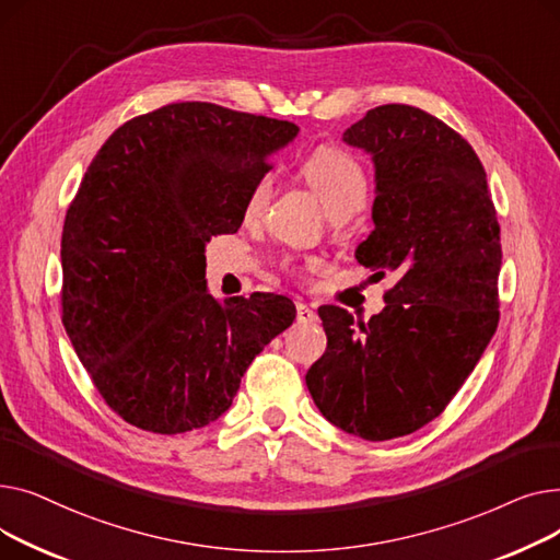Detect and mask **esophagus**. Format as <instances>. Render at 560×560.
<instances>
[{
	"label": "esophagus",
	"instance_id": "obj_1",
	"mask_svg": "<svg viewBox=\"0 0 560 560\" xmlns=\"http://www.w3.org/2000/svg\"><path fill=\"white\" fill-rule=\"evenodd\" d=\"M315 319H317L315 308L304 304V302H298V322H300V325H313Z\"/></svg>",
	"mask_w": 560,
	"mask_h": 560
}]
</instances>
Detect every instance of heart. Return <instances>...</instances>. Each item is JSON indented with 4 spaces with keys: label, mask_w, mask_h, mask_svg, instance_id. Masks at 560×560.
<instances>
[{
    "label": "heart",
    "mask_w": 560,
    "mask_h": 560,
    "mask_svg": "<svg viewBox=\"0 0 560 560\" xmlns=\"http://www.w3.org/2000/svg\"><path fill=\"white\" fill-rule=\"evenodd\" d=\"M302 176L313 195L319 199V203L325 206L329 218H351L363 209L370 195V182L361 163L347 152L336 150V147H322V150H317L302 165ZM272 190L275 182L270 174L260 176L252 186L245 201V215L249 220L258 218L268 209Z\"/></svg>",
    "instance_id": "b5f03b06"
}]
</instances>
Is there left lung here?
Returning a JSON list of instances; mask_svg holds the SVG:
<instances>
[{
    "label": "left lung",
    "instance_id": "obj_1",
    "mask_svg": "<svg viewBox=\"0 0 560 560\" xmlns=\"http://www.w3.org/2000/svg\"><path fill=\"white\" fill-rule=\"evenodd\" d=\"M342 140L374 165V229L357 260L397 283L368 322L340 306L317 311L327 351L306 386L331 424L378 443L443 413L483 357L499 322L502 241L486 170L443 120L386 104Z\"/></svg>",
    "mask_w": 560,
    "mask_h": 560
}]
</instances>
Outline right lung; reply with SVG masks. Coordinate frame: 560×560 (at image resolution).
<instances>
[{
    "instance_id": "add662e5",
    "label": "right lung",
    "mask_w": 560,
    "mask_h": 560,
    "mask_svg": "<svg viewBox=\"0 0 560 560\" xmlns=\"http://www.w3.org/2000/svg\"><path fill=\"white\" fill-rule=\"evenodd\" d=\"M298 133L182 102L125 122L88 165L63 224V325L125 422L163 435L215 422L295 319V304L272 292L218 302L203 252L241 229L252 186Z\"/></svg>"
}]
</instances>
